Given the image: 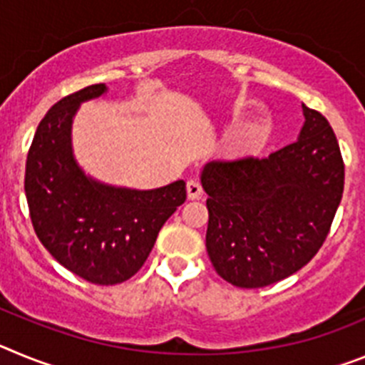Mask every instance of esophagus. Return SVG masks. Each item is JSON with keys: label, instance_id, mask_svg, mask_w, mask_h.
Segmentation results:
<instances>
[{"label": "esophagus", "instance_id": "esophagus-1", "mask_svg": "<svg viewBox=\"0 0 365 365\" xmlns=\"http://www.w3.org/2000/svg\"><path fill=\"white\" fill-rule=\"evenodd\" d=\"M186 192H188V199H199L202 195V186L199 180L190 179L186 182Z\"/></svg>", "mask_w": 365, "mask_h": 365}]
</instances>
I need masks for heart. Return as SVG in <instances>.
Here are the masks:
<instances>
[{
	"label": "heart",
	"instance_id": "b5f03b06",
	"mask_svg": "<svg viewBox=\"0 0 365 365\" xmlns=\"http://www.w3.org/2000/svg\"><path fill=\"white\" fill-rule=\"evenodd\" d=\"M259 143H261V137H254L252 143H250V144H252V146L256 148V146H259Z\"/></svg>",
	"mask_w": 365,
	"mask_h": 365
}]
</instances>
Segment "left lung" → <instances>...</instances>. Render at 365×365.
<instances>
[{
	"label": "left lung",
	"instance_id": "left-lung-1",
	"mask_svg": "<svg viewBox=\"0 0 365 365\" xmlns=\"http://www.w3.org/2000/svg\"><path fill=\"white\" fill-rule=\"evenodd\" d=\"M296 143L265 159L205 164L206 250L215 272L259 289L305 267L327 237L344 193V160L322 113L303 104Z\"/></svg>",
	"mask_w": 365,
	"mask_h": 365
}]
</instances>
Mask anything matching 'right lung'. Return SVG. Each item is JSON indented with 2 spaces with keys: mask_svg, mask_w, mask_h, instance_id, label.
Listing matches in <instances>:
<instances>
[{
  "mask_svg": "<svg viewBox=\"0 0 365 365\" xmlns=\"http://www.w3.org/2000/svg\"><path fill=\"white\" fill-rule=\"evenodd\" d=\"M106 91V83L83 87L41 118L25 164V195L38 240L60 265L96 285H117L144 265L163 225L186 201V185L118 188L82 172L71 148L73 117Z\"/></svg>",
  "mask_w": 365,
  "mask_h": 365,
  "instance_id": "1",
  "label": "right lung"
}]
</instances>
